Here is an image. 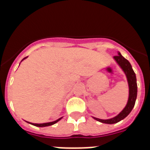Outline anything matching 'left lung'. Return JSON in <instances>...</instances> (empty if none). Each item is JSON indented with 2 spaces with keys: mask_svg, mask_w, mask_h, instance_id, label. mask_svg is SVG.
<instances>
[{
  "mask_svg": "<svg viewBox=\"0 0 150 150\" xmlns=\"http://www.w3.org/2000/svg\"><path fill=\"white\" fill-rule=\"evenodd\" d=\"M113 59L116 61V63L119 64V66L122 69V71H124L125 74L126 76L128 83V88H129V95H128V100L126 106L116 116L109 119V120H100V119L93 117L97 121L102 123H105V124H115V123H117L121 120H124L125 118L131 112V111L134 107L137 95V85L136 75H135L134 71H133L130 62L126 59H125L120 52H118V55L113 57Z\"/></svg>",
  "mask_w": 150,
  "mask_h": 150,
  "instance_id": "1",
  "label": "left lung"
}]
</instances>
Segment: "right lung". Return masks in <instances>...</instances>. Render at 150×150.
Instances as JSON below:
<instances>
[{
    "instance_id": "right-lung-1",
    "label": "right lung",
    "mask_w": 150,
    "mask_h": 150,
    "mask_svg": "<svg viewBox=\"0 0 150 150\" xmlns=\"http://www.w3.org/2000/svg\"><path fill=\"white\" fill-rule=\"evenodd\" d=\"M26 58H27V57H25V58H24V59L22 60V62L24 60V59H25ZM62 118H59V120H55V121H54V122H46V123H41V124H38V123H31V122H28V123H30V124L33 125H34V126L46 127V126H50V125H52L55 124V123L58 122H59V120H62Z\"/></svg>"
}]
</instances>
